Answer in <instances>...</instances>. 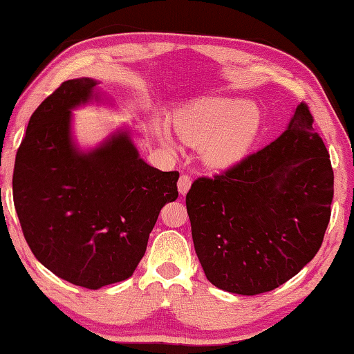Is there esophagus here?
<instances>
[{"instance_id": "obj_1", "label": "esophagus", "mask_w": 354, "mask_h": 354, "mask_svg": "<svg viewBox=\"0 0 354 354\" xmlns=\"http://www.w3.org/2000/svg\"><path fill=\"white\" fill-rule=\"evenodd\" d=\"M190 184H192V179H190V176L181 175V178H179V181H178L179 194L186 195L189 192V189H190Z\"/></svg>"}]
</instances>
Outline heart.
Wrapping results in <instances>:
<instances>
[{
	"label": "heart",
	"instance_id": "b5f03b06",
	"mask_svg": "<svg viewBox=\"0 0 354 354\" xmlns=\"http://www.w3.org/2000/svg\"><path fill=\"white\" fill-rule=\"evenodd\" d=\"M176 129L194 143H203L201 156L212 167H230L248 154L260 133L257 106L244 99L211 96L194 100L179 111ZM162 138L170 142L168 131Z\"/></svg>",
	"mask_w": 354,
	"mask_h": 354
}]
</instances>
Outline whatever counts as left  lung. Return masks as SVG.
<instances>
[{"mask_svg":"<svg viewBox=\"0 0 354 354\" xmlns=\"http://www.w3.org/2000/svg\"><path fill=\"white\" fill-rule=\"evenodd\" d=\"M306 104L268 147L186 195L195 252L214 287L266 293L296 276L322 248L334 171Z\"/></svg>","mask_w":354,"mask_h":354,"instance_id":"obj_1","label":"left lung"}]
</instances>
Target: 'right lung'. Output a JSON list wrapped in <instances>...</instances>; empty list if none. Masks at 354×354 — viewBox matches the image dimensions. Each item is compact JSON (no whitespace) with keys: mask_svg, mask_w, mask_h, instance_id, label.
<instances>
[{"mask_svg":"<svg viewBox=\"0 0 354 354\" xmlns=\"http://www.w3.org/2000/svg\"><path fill=\"white\" fill-rule=\"evenodd\" d=\"M99 82L67 80L37 106L15 157L12 192L25 239L55 276L99 290L122 282L147 252L162 207L178 198V171L138 154L127 127L82 149L72 110L105 104Z\"/></svg>","mask_w":354,"mask_h":354,"instance_id":"add662e5","label":"right lung"}]
</instances>
